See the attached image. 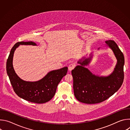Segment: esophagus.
Here are the masks:
<instances>
[{"label":"esophagus","mask_w":130,"mask_h":130,"mask_svg":"<svg viewBox=\"0 0 130 130\" xmlns=\"http://www.w3.org/2000/svg\"><path fill=\"white\" fill-rule=\"evenodd\" d=\"M75 65L73 64H71L68 66V70L69 71H71L72 69H73V68H75Z\"/></svg>","instance_id":"34e87169"}]
</instances>
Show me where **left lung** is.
Segmentation results:
<instances>
[{"label":"left lung","mask_w":130,"mask_h":130,"mask_svg":"<svg viewBox=\"0 0 130 130\" xmlns=\"http://www.w3.org/2000/svg\"><path fill=\"white\" fill-rule=\"evenodd\" d=\"M105 43L106 46L112 50L117 60L114 70L110 75H96L85 67L91 61L93 56L92 53L88 58L84 57L78 61L77 63L79 65L71 71L74 95L81 102L96 104L103 102L114 95L122 84L124 55L114 41H106Z\"/></svg>","instance_id":"left-lung-1"}]
</instances>
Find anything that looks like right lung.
<instances>
[{
    "instance_id": "add662e5",
    "label": "right lung",
    "mask_w": 130,
    "mask_h": 130,
    "mask_svg": "<svg viewBox=\"0 0 130 130\" xmlns=\"http://www.w3.org/2000/svg\"><path fill=\"white\" fill-rule=\"evenodd\" d=\"M20 45L37 46L33 42H21L15 44L11 49L7 62V72L11 84L16 95L31 102L44 103L50 100L54 96L57 86L67 72L68 67L53 70L48 72L41 80L26 81L17 76L13 66V59L16 49Z\"/></svg>"
}]
</instances>
